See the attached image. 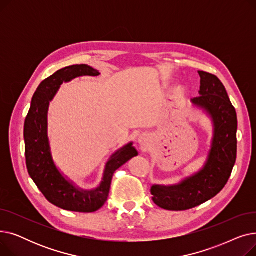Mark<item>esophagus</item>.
<instances>
[{"mask_svg":"<svg viewBox=\"0 0 256 256\" xmlns=\"http://www.w3.org/2000/svg\"><path fill=\"white\" fill-rule=\"evenodd\" d=\"M148 141H150V137L147 135H141L139 137V143L144 147V148L147 146V144H148Z\"/></svg>","mask_w":256,"mask_h":256,"instance_id":"esophagus-1","label":"esophagus"}]
</instances>
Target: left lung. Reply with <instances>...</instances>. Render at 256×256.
<instances>
[{
	"label": "left lung",
	"instance_id": "8db88e82",
	"mask_svg": "<svg viewBox=\"0 0 256 256\" xmlns=\"http://www.w3.org/2000/svg\"><path fill=\"white\" fill-rule=\"evenodd\" d=\"M200 96L192 102L204 109L212 119L214 138L204 167L180 184L152 186L154 202L168 210H186L216 196L230 178L236 160L238 118L226 89L212 74L198 72Z\"/></svg>",
	"mask_w": 256,
	"mask_h": 256
}]
</instances>
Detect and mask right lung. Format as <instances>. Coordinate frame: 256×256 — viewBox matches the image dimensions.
<instances>
[{"label": "right lung", "mask_w": 256, "mask_h": 256, "mask_svg": "<svg viewBox=\"0 0 256 256\" xmlns=\"http://www.w3.org/2000/svg\"><path fill=\"white\" fill-rule=\"evenodd\" d=\"M98 74L96 70L86 64L67 66L56 72L38 86L24 120V156L29 176L50 204L66 210L93 212L100 210L109 196L114 172L138 156L132 143L114 154L106 165L102 184L92 191L78 189L62 176L52 162L48 138L50 102L63 82H70L76 76Z\"/></svg>", "instance_id": "right-lung-1"}]
</instances>
